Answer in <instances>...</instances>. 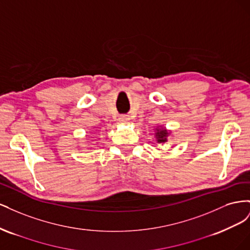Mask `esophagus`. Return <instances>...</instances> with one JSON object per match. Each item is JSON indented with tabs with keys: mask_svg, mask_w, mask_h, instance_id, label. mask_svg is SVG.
Wrapping results in <instances>:
<instances>
[{
	"mask_svg": "<svg viewBox=\"0 0 250 250\" xmlns=\"http://www.w3.org/2000/svg\"><path fill=\"white\" fill-rule=\"evenodd\" d=\"M119 121H120V123H122V124H128L130 121V118H129V116H121L119 118Z\"/></svg>",
	"mask_w": 250,
	"mask_h": 250,
	"instance_id": "34e87169",
	"label": "esophagus"
}]
</instances>
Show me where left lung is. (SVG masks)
Returning <instances> with one entry per match:
<instances>
[{"instance_id": "1", "label": "left lung", "mask_w": 250, "mask_h": 250, "mask_svg": "<svg viewBox=\"0 0 250 250\" xmlns=\"http://www.w3.org/2000/svg\"><path fill=\"white\" fill-rule=\"evenodd\" d=\"M171 130L167 129L164 126H156L154 127V138L155 141L160 144V145H165L168 143V138L171 134Z\"/></svg>"}]
</instances>
